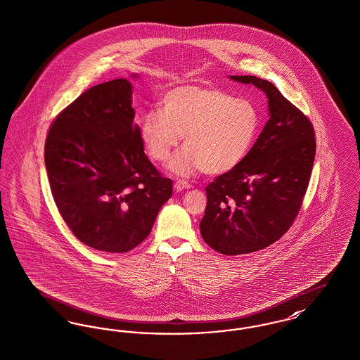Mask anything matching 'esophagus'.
I'll use <instances>...</instances> for the list:
<instances>
[{
  "mask_svg": "<svg viewBox=\"0 0 360 360\" xmlns=\"http://www.w3.org/2000/svg\"><path fill=\"white\" fill-rule=\"evenodd\" d=\"M174 188H175V191H186V189H191V184L188 182V181H184V179H179V181H176L175 182V185H174Z\"/></svg>",
  "mask_w": 360,
  "mask_h": 360,
  "instance_id": "1",
  "label": "esophagus"
}]
</instances>
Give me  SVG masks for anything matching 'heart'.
Returning a JSON list of instances; mask_svg holds the SVG:
<instances>
[{
    "label": "heart",
    "instance_id": "1",
    "mask_svg": "<svg viewBox=\"0 0 360 360\" xmlns=\"http://www.w3.org/2000/svg\"><path fill=\"white\" fill-rule=\"evenodd\" d=\"M261 117L253 102L233 98L212 85H179L165 92L162 110H149L140 120V136L149 156L171 162L175 175L189 176L198 169L224 174L238 167L258 136Z\"/></svg>",
    "mask_w": 360,
    "mask_h": 360
}]
</instances>
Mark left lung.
<instances>
[{
  "instance_id": "8db88e82",
  "label": "left lung",
  "mask_w": 360,
  "mask_h": 360,
  "mask_svg": "<svg viewBox=\"0 0 360 360\" xmlns=\"http://www.w3.org/2000/svg\"><path fill=\"white\" fill-rule=\"evenodd\" d=\"M230 77L265 92L271 115L245 160L205 188L201 236L213 250L238 255L268 248L292 226L309 186L316 133L309 118L271 82Z\"/></svg>"
}]
</instances>
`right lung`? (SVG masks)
I'll return each instance as SVG.
<instances>
[{
	"label": "right lung",
	"mask_w": 360,
	"mask_h": 360,
	"mask_svg": "<svg viewBox=\"0 0 360 360\" xmlns=\"http://www.w3.org/2000/svg\"><path fill=\"white\" fill-rule=\"evenodd\" d=\"M133 120L131 84L111 80L64 108L44 144L50 189L65 223L84 245L107 253L139 246L172 195V181L149 162Z\"/></svg>",
	"instance_id": "add662e5"
}]
</instances>
